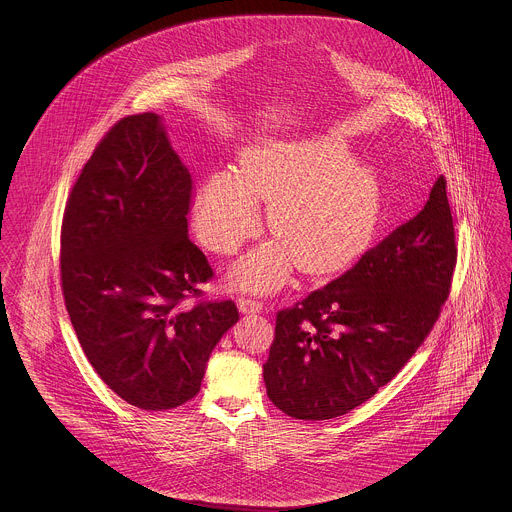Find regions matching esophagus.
I'll use <instances>...</instances> for the list:
<instances>
[{
	"mask_svg": "<svg viewBox=\"0 0 512 512\" xmlns=\"http://www.w3.org/2000/svg\"><path fill=\"white\" fill-rule=\"evenodd\" d=\"M238 307L242 313H259L263 311V303L259 299H251V297H240L238 299Z\"/></svg>",
	"mask_w": 512,
	"mask_h": 512,
	"instance_id": "34e87169",
	"label": "esophagus"
}]
</instances>
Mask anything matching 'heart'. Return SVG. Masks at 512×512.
<instances>
[{"mask_svg": "<svg viewBox=\"0 0 512 512\" xmlns=\"http://www.w3.org/2000/svg\"><path fill=\"white\" fill-rule=\"evenodd\" d=\"M255 201L270 203L276 240L234 268L242 288L268 292L284 284L293 263L303 272H332L376 234L380 195L370 174L330 140L245 149L238 171L207 176L194 195V226L209 249L232 255L259 230Z\"/></svg>", "mask_w": 512, "mask_h": 512, "instance_id": "obj_1", "label": "heart"}]
</instances>
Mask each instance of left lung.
Segmentation results:
<instances>
[{
    "label": "left lung",
    "instance_id": "left-lung-1",
    "mask_svg": "<svg viewBox=\"0 0 512 512\" xmlns=\"http://www.w3.org/2000/svg\"><path fill=\"white\" fill-rule=\"evenodd\" d=\"M447 182L338 280L276 315L263 365L270 401L301 420L363 405L409 363L451 292L457 244Z\"/></svg>",
    "mask_w": 512,
    "mask_h": 512
}]
</instances>
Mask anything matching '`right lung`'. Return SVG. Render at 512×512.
Segmentation results:
<instances>
[{
    "label": "right lung",
    "instance_id": "right-lung-1",
    "mask_svg": "<svg viewBox=\"0 0 512 512\" xmlns=\"http://www.w3.org/2000/svg\"><path fill=\"white\" fill-rule=\"evenodd\" d=\"M190 205V172L161 117L142 113L101 138L63 215L61 288L74 332L99 378L146 411L195 397L211 351L240 318L232 299H203L199 286L215 272L188 238Z\"/></svg>",
    "mask_w": 512,
    "mask_h": 512
}]
</instances>
